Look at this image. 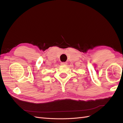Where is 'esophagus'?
<instances>
[{
	"instance_id": "esophagus-1",
	"label": "esophagus",
	"mask_w": 123,
	"mask_h": 123,
	"mask_svg": "<svg viewBox=\"0 0 123 123\" xmlns=\"http://www.w3.org/2000/svg\"><path fill=\"white\" fill-rule=\"evenodd\" d=\"M61 65H62V66H65V65H67V62H61Z\"/></svg>"
}]
</instances>
